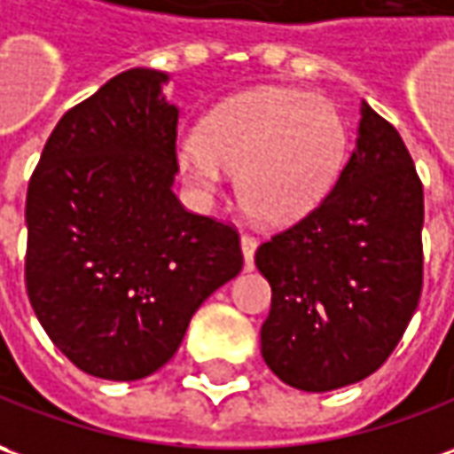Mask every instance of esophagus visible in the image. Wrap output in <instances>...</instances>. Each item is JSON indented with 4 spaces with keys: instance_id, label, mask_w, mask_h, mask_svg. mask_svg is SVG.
I'll list each match as a JSON object with an SVG mask.
<instances>
[{
    "instance_id": "esophagus-1",
    "label": "esophagus",
    "mask_w": 454,
    "mask_h": 454,
    "mask_svg": "<svg viewBox=\"0 0 454 454\" xmlns=\"http://www.w3.org/2000/svg\"><path fill=\"white\" fill-rule=\"evenodd\" d=\"M258 248V240L253 236H240V251H243V261H246V270H253V255Z\"/></svg>"
}]
</instances>
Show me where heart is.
Here are the masks:
<instances>
[{"label":"heart","mask_w":454,"mask_h":454,"mask_svg":"<svg viewBox=\"0 0 454 454\" xmlns=\"http://www.w3.org/2000/svg\"><path fill=\"white\" fill-rule=\"evenodd\" d=\"M348 129L335 104L298 89L261 86L218 104L176 151L184 184L201 203L239 174L243 208L266 226H291L313 214L335 186Z\"/></svg>","instance_id":"obj_1"}]
</instances>
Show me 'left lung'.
<instances>
[{
    "mask_svg": "<svg viewBox=\"0 0 454 454\" xmlns=\"http://www.w3.org/2000/svg\"><path fill=\"white\" fill-rule=\"evenodd\" d=\"M422 184L395 126L360 101L356 149L313 214L263 243L261 356L280 380L328 393L395 350L422 291Z\"/></svg>",
    "mask_w": 454,
    "mask_h": 454,
    "instance_id": "1",
    "label": "left lung"
}]
</instances>
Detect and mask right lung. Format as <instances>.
Masks as SVG:
<instances>
[{
  "label": "right lung",
  "mask_w": 454,
  "mask_h": 454,
  "mask_svg": "<svg viewBox=\"0 0 454 454\" xmlns=\"http://www.w3.org/2000/svg\"><path fill=\"white\" fill-rule=\"evenodd\" d=\"M168 74L129 69L69 109L27 191V293L79 370L141 380L166 365L201 303L243 268L239 233L174 193Z\"/></svg>",
  "instance_id": "right-lung-1"
}]
</instances>
